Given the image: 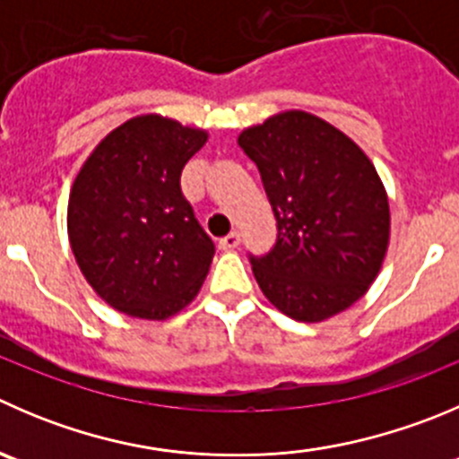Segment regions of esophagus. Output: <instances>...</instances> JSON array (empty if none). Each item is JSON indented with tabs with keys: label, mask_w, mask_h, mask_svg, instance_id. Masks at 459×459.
Masks as SVG:
<instances>
[{
	"label": "esophagus",
	"mask_w": 459,
	"mask_h": 459,
	"mask_svg": "<svg viewBox=\"0 0 459 459\" xmlns=\"http://www.w3.org/2000/svg\"><path fill=\"white\" fill-rule=\"evenodd\" d=\"M238 244H239V235L233 230V233L224 235V238L220 239V244H217V247H220L221 251H233V248L238 247Z\"/></svg>",
	"instance_id": "obj_1"
}]
</instances>
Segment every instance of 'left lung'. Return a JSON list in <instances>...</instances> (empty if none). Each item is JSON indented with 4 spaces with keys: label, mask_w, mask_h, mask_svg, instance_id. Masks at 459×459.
<instances>
[{
    "label": "left lung",
    "mask_w": 459,
    "mask_h": 459,
    "mask_svg": "<svg viewBox=\"0 0 459 459\" xmlns=\"http://www.w3.org/2000/svg\"><path fill=\"white\" fill-rule=\"evenodd\" d=\"M257 166L278 238L248 255L262 293L282 314L318 323L359 300L384 262L390 208L354 141L305 111H284L239 134Z\"/></svg>",
    "instance_id": "obj_1"
}]
</instances>
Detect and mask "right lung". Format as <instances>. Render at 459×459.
Masks as SVG:
<instances>
[{
	"instance_id": "right-lung-1",
	"label": "right lung",
	"mask_w": 459,
	"mask_h": 459,
	"mask_svg": "<svg viewBox=\"0 0 459 459\" xmlns=\"http://www.w3.org/2000/svg\"><path fill=\"white\" fill-rule=\"evenodd\" d=\"M206 132L136 117L84 161L69 197V239L80 271L114 309L163 320L206 280L215 244L181 193V170Z\"/></svg>"
}]
</instances>
